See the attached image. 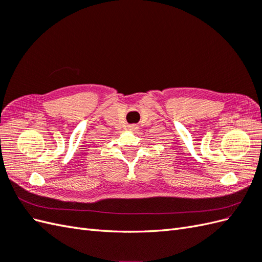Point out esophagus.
<instances>
[{
  "label": "esophagus",
  "mask_w": 262,
  "mask_h": 262,
  "mask_svg": "<svg viewBox=\"0 0 262 262\" xmlns=\"http://www.w3.org/2000/svg\"><path fill=\"white\" fill-rule=\"evenodd\" d=\"M128 129H129L130 132H136V130L138 129V126H137V125H129V126H128Z\"/></svg>",
  "instance_id": "34e87169"
}]
</instances>
